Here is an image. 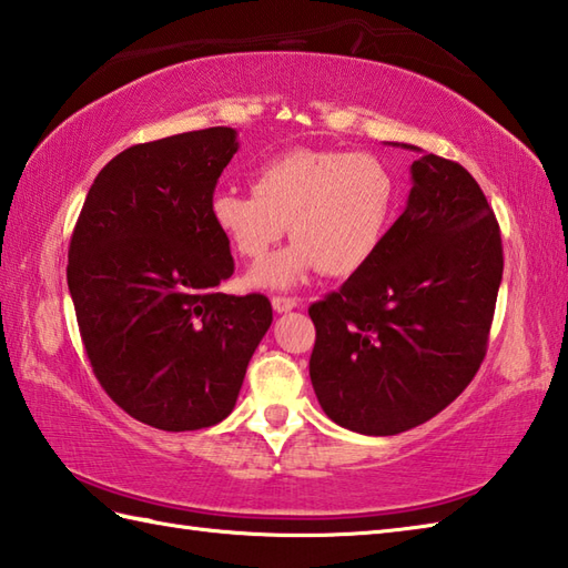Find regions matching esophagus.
Listing matches in <instances>:
<instances>
[{"mask_svg":"<svg viewBox=\"0 0 568 568\" xmlns=\"http://www.w3.org/2000/svg\"><path fill=\"white\" fill-rule=\"evenodd\" d=\"M271 305H273V310L277 312V315H283V312H291V310H295V307H297V300H295V297H283V295H277V297H273V300H271Z\"/></svg>","mask_w":568,"mask_h":568,"instance_id":"obj_1","label":"esophagus"}]
</instances>
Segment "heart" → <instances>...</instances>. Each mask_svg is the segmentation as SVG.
Listing matches in <instances>:
<instances>
[{
    "mask_svg": "<svg viewBox=\"0 0 568 568\" xmlns=\"http://www.w3.org/2000/svg\"><path fill=\"white\" fill-rule=\"evenodd\" d=\"M397 207L388 165L368 153L297 149L265 161L253 192L216 190L212 224L248 261H261L277 239H295L248 273L253 287L287 291L322 268L348 275L381 248Z\"/></svg>",
    "mask_w": 568,
    "mask_h": 568,
    "instance_id": "b5f03b06",
    "label": "heart"
}]
</instances>
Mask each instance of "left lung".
I'll return each mask as SVG.
<instances>
[{
    "label": "left lung",
    "mask_w": 568,
    "mask_h": 568,
    "mask_svg": "<svg viewBox=\"0 0 568 568\" xmlns=\"http://www.w3.org/2000/svg\"><path fill=\"white\" fill-rule=\"evenodd\" d=\"M419 153L405 212L366 265L310 307V381L332 422L390 437L454 403L486 356L503 281L496 214L466 168Z\"/></svg>",
    "instance_id": "8db88e82"
}]
</instances>
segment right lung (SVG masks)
Instances as JSON below:
<instances>
[{
    "mask_svg": "<svg viewBox=\"0 0 568 568\" xmlns=\"http://www.w3.org/2000/svg\"><path fill=\"white\" fill-rule=\"evenodd\" d=\"M236 136L212 126L122 151L94 178L70 239L68 291L94 376L155 429L229 417L273 322L268 297L216 293L234 258L210 200Z\"/></svg>",
    "mask_w": 568,
    "mask_h": 568,
    "instance_id": "obj_1",
    "label": "right lung"
}]
</instances>
